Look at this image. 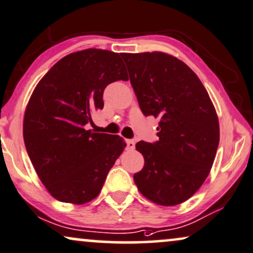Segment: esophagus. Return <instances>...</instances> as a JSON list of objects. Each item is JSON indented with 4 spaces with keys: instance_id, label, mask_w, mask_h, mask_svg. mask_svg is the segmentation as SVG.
Masks as SVG:
<instances>
[{
    "instance_id": "1",
    "label": "esophagus",
    "mask_w": 253,
    "mask_h": 253,
    "mask_svg": "<svg viewBox=\"0 0 253 253\" xmlns=\"http://www.w3.org/2000/svg\"><path fill=\"white\" fill-rule=\"evenodd\" d=\"M126 147H127V150H133L134 149V140L127 139L126 140Z\"/></svg>"
}]
</instances>
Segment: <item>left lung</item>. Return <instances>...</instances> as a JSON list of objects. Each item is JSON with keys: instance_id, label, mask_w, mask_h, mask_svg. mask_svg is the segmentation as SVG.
<instances>
[{"instance_id": "1", "label": "left lung", "mask_w": 253, "mask_h": 253, "mask_svg": "<svg viewBox=\"0 0 253 253\" xmlns=\"http://www.w3.org/2000/svg\"><path fill=\"white\" fill-rule=\"evenodd\" d=\"M130 83L145 116L159 117L158 142H138L143 169L138 191L159 206H176L206 181L219 143L215 107L185 62L164 52L122 53Z\"/></svg>"}]
</instances>
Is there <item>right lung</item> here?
Segmentation results:
<instances>
[{
  "mask_svg": "<svg viewBox=\"0 0 253 253\" xmlns=\"http://www.w3.org/2000/svg\"><path fill=\"white\" fill-rule=\"evenodd\" d=\"M127 80L119 53L87 48L60 59L32 91L23 120V137L36 172L58 201L84 205L100 194L123 152L120 136L84 126L103 109V90Z\"/></svg>",
  "mask_w": 253,
  "mask_h": 253,
  "instance_id": "1",
  "label": "right lung"
}]
</instances>
